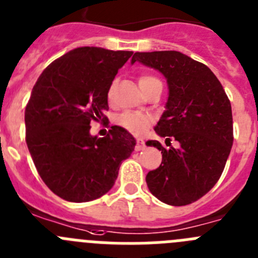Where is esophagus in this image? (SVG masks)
<instances>
[{
    "label": "esophagus",
    "instance_id": "esophagus-1",
    "mask_svg": "<svg viewBox=\"0 0 258 258\" xmlns=\"http://www.w3.org/2000/svg\"><path fill=\"white\" fill-rule=\"evenodd\" d=\"M145 147H146L145 141H143V139H142V138H138V139H137L136 151H142V150H143V148H145Z\"/></svg>",
    "mask_w": 258,
    "mask_h": 258
}]
</instances>
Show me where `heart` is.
<instances>
[{
	"mask_svg": "<svg viewBox=\"0 0 258 258\" xmlns=\"http://www.w3.org/2000/svg\"><path fill=\"white\" fill-rule=\"evenodd\" d=\"M158 80L157 78L151 77V75H142L139 78V87H141L142 92L145 91L151 83ZM115 89H116V83H111L110 87L107 89V100L112 101L113 94H115ZM152 119L151 116L146 115V113L142 112H125L122 113L121 116L119 117V124L122 127H125L127 132H131L134 136H142L147 132V129L150 127Z\"/></svg>",
	"mask_w": 258,
	"mask_h": 258,
	"instance_id": "1",
	"label": "heart"
}]
</instances>
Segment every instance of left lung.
Returning a JSON list of instances; mask_svg holds the SVG:
<instances>
[{
    "instance_id": "8db88e82",
    "label": "left lung",
    "mask_w": 258,
    "mask_h": 258,
    "mask_svg": "<svg viewBox=\"0 0 258 258\" xmlns=\"http://www.w3.org/2000/svg\"><path fill=\"white\" fill-rule=\"evenodd\" d=\"M139 61L158 70L167 80L166 110L155 126L166 142L180 147L166 150L148 141L162 153V162L146 176L156 198L171 206L200 200L220 179L233 146L231 105L214 73L178 51L136 52Z\"/></svg>"
}]
</instances>
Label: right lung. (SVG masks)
I'll return each mask as SVG.
<instances>
[{"label":"right lung","mask_w":258,"mask_h":258,"mask_svg":"<svg viewBox=\"0 0 258 258\" xmlns=\"http://www.w3.org/2000/svg\"><path fill=\"white\" fill-rule=\"evenodd\" d=\"M132 51L79 47L49 63L25 107V141L37 171L69 202L97 200L115 184L136 139L113 125L91 136V122L107 121V89Z\"/></svg>","instance_id":"right-lung-1"}]
</instances>
